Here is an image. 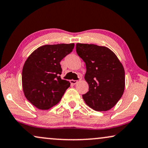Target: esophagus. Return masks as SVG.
Segmentation results:
<instances>
[{
	"label": "esophagus",
	"mask_w": 148,
	"mask_h": 148,
	"mask_svg": "<svg viewBox=\"0 0 148 148\" xmlns=\"http://www.w3.org/2000/svg\"><path fill=\"white\" fill-rule=\"evenodd\" d=\"M70 83L71 84H73V85H76V83H78V80H70Z\"/></svg>",
	"instance_id": "1"
}]
</instances>
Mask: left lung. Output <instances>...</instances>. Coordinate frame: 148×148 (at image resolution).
Masks as SVG:
<instances>
[{
    "label": "left lung",
    "instance_id": "left-lung-1",
    "mask_svg": "<svg viewBox=\"0 0 148 148\" xmlns=\"http://www.w3.org/2000/svg\"><path fill=\"white\" fill-rule=\"evenodd\" d=\"M76 48L87 68L85 80L89 90L83 95V100L95 111H108L124 93L125 72L122 63L105 46L77 43Z\"/></svg>",
    "mask_w": 148,
    "mask_h": 148
}]
</instances>
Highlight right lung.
I'll return each mask as SVG.
<instances>
[{
	"instance_id": "right-lung-1",
	"label": "right lung",
	"mask_w": 148,
	"mask_h": 148,
	"mask_svg": "<svg viewBox=\"0 0 148 148\" xmlns=\"http://www.w3.org/2000/svg\"><path fill=\"white\" fill-rule=\"evenodd\" d=\"M74 44L44 45L35 50L24 63L22 89L28 100L40 110H48L60 102L70 86L61 79L60 62L74 49Z\"/></svg>"
}]
</instances>
